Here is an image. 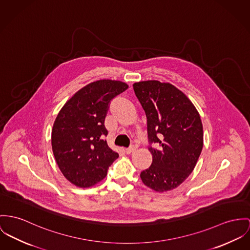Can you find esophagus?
<instances>
[{"instance_id": "esophagus-1", "label": "esophagus", "mask_w": 250, "mask_h": 250, "mask_svg": "<svg viewBox=\"0 0 250 250\" xmlns=\"http://www.w3.org/2000/svg\"><path fill=\"white\" fill-rule=\"evenodd\" d=\"M135 150H136V146H133V145H132L130 147H128V148H126V149H125V153H132V152H134Z\"/></svg>"}]
</instances>
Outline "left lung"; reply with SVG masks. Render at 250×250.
<instances>
[{
  "label": "left lung",
  "mask_w": 250,
  "mask_h": 250,
  "mask_svg": "<svg viewBox=\"0 0 250 250\" xmlns=\"http://www.w3.org/2000/svg\"><path fill=\"white\" fill-rule=\"evenodd\" d=\"M147 119L152 154L142 182L157 192L178 188L192 172L204 146L201 117L188 96L169 83L156 80L133 83Z\"/></svg>",
  "instance_id": "8db88e82"
}]
</instances>
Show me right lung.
I'll use <instances>...</instances> for the list:
<instances>
[{
  "instance_id": "1",
  "label": "right lung",
  "mask_w": 250,
  "mask_h": 250,
  "mask_svg": "<svg viewBox=\"0 0 250 250\" xmlns=\"http://www.w3.org/2000/svg\"><path fill=\"white\" fill-rule=\"evenodd\" d=\"M128 88L125 83L99 80L83 86L59 111L51 146L64 178L78 188L95 186L119 157L107 145L104 119L110 101Z\"/></svg>"
}]
</instances>
